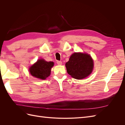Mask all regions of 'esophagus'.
Returning <instances> with one entry per match:
<instances>
[{
	"mask_svg": "<svg viewBox=\"0 0 125 125\" xmlns=\"http://www.w3.org/2000/svg\"><path fill=\"white\" fill-rule=\"evenodd\" d=\"M57 63L58 65H62V62L61 61H57Z\"/></svg>",
	"mask_w": 125,
	"mask_h": 125,
	"instance_id": "1",
	"label": "esophagus"
}]
</instances>
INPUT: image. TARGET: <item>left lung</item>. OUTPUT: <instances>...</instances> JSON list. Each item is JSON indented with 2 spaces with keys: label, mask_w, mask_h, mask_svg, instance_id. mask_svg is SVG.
<instances>
[{
  "label": "left lung",
  "mask_w": 125,
  "mask_h": 125,
  "mask_svg": "<svg viewBox=\"0 0 125 125\" xmlns=\"http://www.w3.org/2000/svg\"><path fill=\"white\" fill-rule=\"evenodd\" d=\"M68 73L78 80L84 79L92 73L94 63L90 55L82 52H74L66 63Z\"/></svg>",
  "instance_id": "8db88e82"
}]
</instances>
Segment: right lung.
<instances>
[{"mask_svg": "<svg viewBox=\"0 0 125 125\" xmlns=\"http://www.w3.org/2000/svg\"><path fill=\"white\" fill-rule=\"evenodd\" d=\"M54 64L52 62H46L43 59H40L30 67L29 72L33 77L45 80L50 75L51 68Z\"/></svg>", "mask_w": 125, "mask_h": 125, "instance_id": "1", "label": "right lung"}]
</instances>
